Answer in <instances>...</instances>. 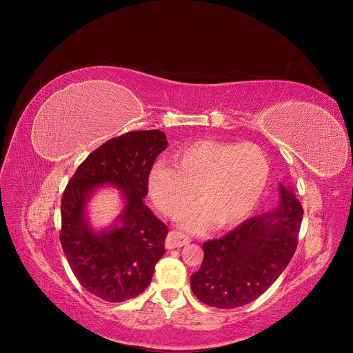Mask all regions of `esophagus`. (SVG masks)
<instances>
[{
  "label": "esophagus",
  "instance_id": "1",
  "mask_svg": "<svg viewBox=\"0 0 353 353\" xmlns=\"http://www.w3.org/2000/svg\"><path fill=\"white\" fill-rule=\"evenodd\" d=\"M190 241H191V239L188 236H185V234L178 232V231H171L170 234H168L165 244H166V248H178L182 245H187Z\"/></svg>",
  "mask_w": 353,
  "mask_h": 353
}]
</instances>
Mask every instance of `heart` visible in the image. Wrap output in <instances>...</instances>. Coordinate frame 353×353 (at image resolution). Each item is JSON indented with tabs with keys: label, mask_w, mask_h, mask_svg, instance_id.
I'll list each match as a JSON object with an SVG mask.
<instances>
[{
	"label": "heart",
	"mask_w": 353,
	"mask_h": 353,
	"mask_svg": "<svg viewBox=\"0 0 353 353\" xmlns=\"http://www.w3.org/2000/svg\"><path fill=\"white\" fill-rule=\"evenodd\" d=\"M172 165L157 163L148 176V192L166 216H181L196 199L201 207L183 220L190 231L211 221L224 228L237 224L261 199L270 162L254 143L201 139L172 154Z\"/></svg>",
	"instance_id": "1"
}]
</instances>
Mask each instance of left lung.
<instances>
[{"label": "left lung", "mask_w": 353, "mask_h": 353, "mask_svg": "<svg viewBox=\"0 0 353 353\" xmlns=\"http://www.w3.org/2000/svg\"><path fill=\"white\" fill-rule=\"evenodd\" d=\"M301 216L294 192L280 183L274 211L251 216L224 237L203 244V264L190 280L196 299L212 307L234 309L260 297L290 263Z\"/></svg>", "instance_id": "8db88e82"}]
</instances>
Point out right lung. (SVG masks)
Listing matches in <instances>:
<instances>
[{"label": "right lung", "instance_id": "right-lung-1", "mask_svg": "<svg viewBox=\"0 0 353 353\" xmlns=\"http://www.w3.org/2000/svg\"><path fill=\"white\" fill-rule=\"evenodd\" d=\"M168 146L157 129L133 130L99 146L80 163L61 198L60 243L89 293L112 303L139 296L165 253L168 227L145 205L148 176ZM121 189L124 210L110 229L94 232L85 208L100 186Z\"/></svg>", "mask_w": 353, "mask_h": 353}]
</instances>
